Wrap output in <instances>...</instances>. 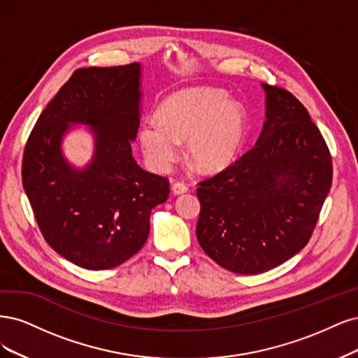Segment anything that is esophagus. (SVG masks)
<instances>
[{"instance_id":"1","label":"esophagus","mask_w":358,"mask_h":358,"mask_svg":"<svg viewBox=\"0 0 358 358\" xmlns=\"http://www.w3.org/2000/svg\"><path fill=\"white\" fill-rule=\"evenodd\" d=\"M187 190H189V187L181 181L172 182V193H174V194H182V193H186Z\"/></svg>"}]
</instances>
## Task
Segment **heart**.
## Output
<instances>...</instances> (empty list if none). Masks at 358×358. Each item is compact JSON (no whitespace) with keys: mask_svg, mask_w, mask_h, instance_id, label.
<instances>
[{"mask_svg":"<svg viewBox=\"0 0 358 358\" xmlns=\"http://www.w3.org/2000/svg\"><path fill=\"white\" fill-rule=\"evenodd\" d=\"M155 117L157 124H143L138 136L144 155L159 171L177 159V143H186L190 165L214 174L234 162L245 138L244 110L220 89L177 92L160 103Z\"/></svg>","mask_w":358,"mask_h":358,"instance_id":"b5f03b06","label":"heart"}]
</instances>
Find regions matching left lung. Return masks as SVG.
<instances>
[{
  "label": "left lung",
  "instance_id": "left-lung-1",
  "mask_svg": "<svg viewBox=\"0 0 358 358\" xmlns=\"http://www.w3.org/2000/svg\"><path fill=\"white\" fill-rule=\"evenodd\" d=\"M262 87L266 120L256 145L196 190L202 250L244 275L280 266L308 244L333 177L329 147L302 102Z\"/></svg>",
  "mask_w": 358,
  "mask_h": 358
}]
</instances>
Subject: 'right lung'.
<instances>
[{
  "label": "right lung",
  "instance_id": "right-lung-1",
  "mask_svg": "<svg viewBox=\"0 0 358 358\" xmlns=\"http://www.w3.org/2000/svg\"><path fill=\"white\" fill-rule=\"evenodd\" d=\"M141 65L76 70L43 110L22 160V182L48 244L89 271L116 268L143 248L150 214L169 194V181L135 162ZM87 124L94 156L83 169L67 164L62 138Z\"/></svg>",
  "mask_w": 358,
  "mask_h": 358
}]
</instances>
